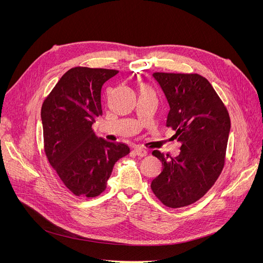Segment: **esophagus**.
I'll return each mask as SVG.
<instances>
[{"label": "esophagus", "instance_id": "esophagus-1", "mask_svg": "<svg viewBox=\"0 0 263 263\" xmlns=\"http://www.w3.org/2000/svg\"><path fill=\"white\" fill-rule=\"evenodd\" d=\"M133 154H134L135 156H139V157H141V158H144V157L147 156V150L144 149V148H141V147H137V148H135V149L133 150Z\"/></svg>", "mask_w": 263, "mask_h": 263}]
</instances>
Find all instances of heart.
Returning <instances> with one entry per match:
<instances>
[{"label": "heart", "mask_w": 263, "mask_h": 263, "mask_svg": "<svg viewBox=\"0 0 263 263\" xmlns=\"http://www.w3.org/2000/svg\"><path fill=\"white\" fill-rule=\"evenodd\" d=\"M142 90H143V91H150L149 88H148V86H146V85H143V86H142Z\"/></svg>", "instance_id": "heart-1"}]
</instances>
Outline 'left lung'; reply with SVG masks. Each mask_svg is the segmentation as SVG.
Instances as JSON below:
<instances>
[{"label":"left lung","mask_w":263,"mask_h":263,"mask_svg":"<svg viewBox=\"0 0 263 263\" xmlns=\"http://www.w3.org/2000/svg\"><path fill=\"white\" fill-rule=\"evenodd\" d=\"M170 105L166 126L181 144L176 158L159 150L161 174L151 182L156 196L170 208L201 198L214 184L225 163L230 118L210 82L199 74H153Z\"/></svg>","instance_id":"1"}]
</instances>
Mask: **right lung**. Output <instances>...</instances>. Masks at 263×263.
<instances>
[{
	"label": "right lung",
	"instance_id": "1",
	"mask_svg": "<svg viewBox=\"0 0 263 263\" xmlns=\"http://www.w3.org/2000/svg\"><path fill=\"white\" fill-rule=\"evenodd\" d=\"M117 73L101 68H72L41 107L47 158L76 196L100 195L116 162L130 153L127 145L98 139L91 128L102 116L104 83Z\"/></svg>",
	"mask_w": 263,
	"mask_h": 263
}]
</instances>
